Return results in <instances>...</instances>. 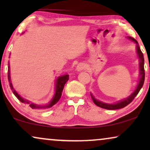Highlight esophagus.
I'll list each match as a JSON object with an SVG mask.
<instances>
[{"instance_id":"esophagus-1","label":"esophagus","mask_w":150,"mask_h":150,"mask_svg":"<svg viewBox=\"0 0 150 150\" xmlns=\"http://www.w3.org/2000/svg\"><path fill=\"white\" fill-rule=\"evenodd\" d=\"M85 67H86V65L85 64V63H80L77 65L76 70L79 71H82V70H83V69H85Z\"/></svg>"}]
</instances>
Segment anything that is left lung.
<instances>
[{"instance_id": "8db88e82", "label": "left lung", "mask_w": 150, "mask_h": 150, "mask_svg": "<svg viewBox=\"0 0 150 150\" xmlns=\"http://www.w3.org/2000/svg\"><path fill=\"white\" fill-rule=\"evenodd\" d=\"M128 38L131 40L133 42H135L137 44V52L138 57L139 59V71H140V79H139V82L137 85V87L136 89L134 90V91L131 94L130 96H128V98L126 99L121 100V101L117 102L115 104H107L104 103V102H100L99 100H96L94 96L91 93V96L93 102L96 105H97L99 107H101L102 108H105V109L108 110H116V109H120V108H122L126 106L128 104H129L130 102H132L133 100L134 99V98L136 97L137 94L139 93V91H140L141 88H142L143 83H144L145 81V69H144V57H143V54L142 52H141L140 47H139L138 42L136 40H134V38H131V37H128Z\"/></svg>"}]
</instances>
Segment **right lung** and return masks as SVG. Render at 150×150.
<instances>
[{
	"label": "right lung",
	"mask_w": 150,
	"mask_h": 150,
	"mask_svg": "<svg viewBox=\"0 0 150 150\" xmlns=\"http://www.w3.org/2000/svg\"><path fill=\"white\" fill-rule=\"evenodd\" d=\"M69 79V75L65 74L63 76H59L57 79V81L55 82V93L54 95L53 96V98L51 100V101L49 102L48 104L45 106H42V105H38V104L32 103L30 101H28L27 100L24 99L23 98H22L19 94H18L17 92H16L15 90L13 89V85H12L11 81V77H10V69H9V65L8 66V80H9V85L10 87H11V90H13V93L14 95L16 96V97L18 98V100H20V102H22V103L27 104L29 105L30 108H32L33 109H38V108H48L52 107L53 105H54L55 104L59 102V100H60L61 97V95H62V92L63 90V88H64L65 84L68 81Z\"/></svg>",
	"instance_id": "add662e5"
}]
</instances>
